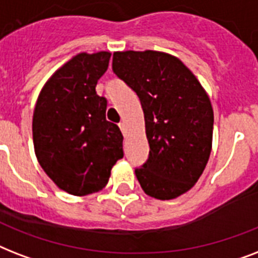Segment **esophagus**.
I'll list each match as a JSON object with an SVG mask.
<instances>
[{
  "label": "esophagus",
  "mask_w": 258,
  "mask_h": 258,
  "mask_svg": "<svg viewBox=\"0 0 258 258\" xmlns=\"http://www.w3.org/2000/svg\"><path fill=\"white\" fill-rule=\"evenodd\" d=\"M119 128L121 130L123 135H125V124H124V123H119Z\"/></svg>",
  "instance_id": "34e87169"
}]
</instances>
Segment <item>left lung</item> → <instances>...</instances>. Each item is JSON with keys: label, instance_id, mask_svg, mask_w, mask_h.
Here are the masks:
<instances>
[{"label": "left lung", "instance_id": "8db88e82", "mask_svg": "<svg viewBox=\"0 0 258 258\" xmlns=\"http://www.w3.org/2000/svg\"><path fill=\"white\" fill-rule=\"evenodd\" d=\"M112 71L137 92L145 113L149 159L135 169L143 191L172 200L188 191L208 165L214 115L208 93L175 56L115 52Z\"/></svg>", "mask_w": 258, "mask_h": 258}]
</instances>
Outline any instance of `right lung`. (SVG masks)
Masks as SVG:
<instances>
[{"label": "right lung", "mask_w": 258, "mask_h": 258, "mask_svg": "<svg viewBox=\"0 0 258 258\" xmlns=\"http://www.w3.org/2000/svg\"><path fill=\"white\" fill-rule=\"evenodd\" d=\"M109 52L79 53L54 72L33 112L37 161L54 184L72 196L100 191L123 158V135L105 119L107 100L96 93Z\"/></svg>", "instance_id": "1"}]
</instances>
